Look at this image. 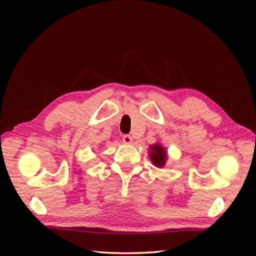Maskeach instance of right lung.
Masks as SVG:
<instances>
[{"label": "right lung", "instance_id": "right-lung-1", "mask_svg": "<svg viewBox=\"0 0 256 256\" xmlns=\"http://www.w3.org/2000/svg\"><path fill=\"white\" fill-rule=\"evenodd\" d=\"M150 160L153 162V165L162 168L166 165L167 162V150L160 143H155L154 145L150 146Z\"/></svg>", "mask_w": 256, "mask_h": 256}]
</instances>
